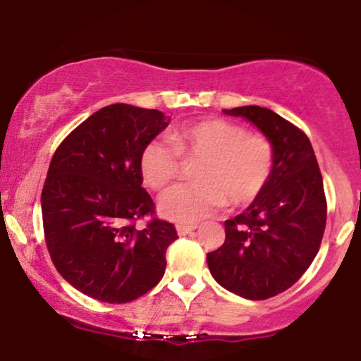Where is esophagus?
I'll return each instance as SVG.
<instances>
[{"instance_id":"esophagus-1","label":"esophagus","mask_w":361,"mask_h":361,"mask_svg":"<svg viewBox=\"0 0 361 361\" xmlns=\"http://www.w3.org/2000/svg\"><path fill=\"white\" fill-rule=\"evenodd\" d=\"M196 228H198V226H186V225H178L176 226V231H178V235H180V236H186V235H191V233H193V231L196 230Z\"/></svg>"}]
</instances>
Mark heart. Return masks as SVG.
<instances>
[{
	"label": "heart",
	"instance_id": "obj_1",
	"mask_svg": "<svg viewBox=\"0 0 361 361\" xmlns=\"http://www.w3.org/2000/svg\"><path fill=\"white\" fill-rule=\"evenodd\" d=\"M180 157L198 161L196 181L175 186L159 200L163 216L178 223L212 216L226 202L248 207L263 195L275 170V147L267 136L246 133L243 126L221 118L176 128L170 141H148L140 154L145 183L154 191L166 188L180 175Z\"/></svg>",
	"mask_w": 361,
	"mask_h": 361
}]
</instances>
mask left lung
<instances>
[{"label": "left lung", "instance_id": "obj_1", "mask_svg": "<svg viewBox=\"0 0 361 361\" xmlns=\"http://www.w3.org/2000/svg\"><path fill=\"white\" fill-rule=\"evenodd\" d=\"M223 111L263 131L275 147V170L257 202L225 221V243L207 255L208 268L231 293L267 300L293 286L320 250L326 225L320 166L305 131L271 109Z\"/></svg>", "mask_w": 361, "mask_h": 361}]
</instances>
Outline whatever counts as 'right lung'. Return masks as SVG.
I'll list each match as a JSON object with an SVG mask.
<instances>
[{
	"label": "right lung",
	"instance_id": "obj_1",
	"mask_svg": "<svg viewBox=\"0 0 361 361\" xmlns=\"http://www.w3.org/2000/svg\"><path fill=\"white\" fill-rule=\"evenodd\" d=\"M168 123L158 109L109 104L76 126L49 163L41 191L48 253L59 275L99 302H133L165 273L178 233L141 186L140 154Z\"/></svg>",
	"mask_w": 361,
	"mask_h": 361
}]
</instances>
